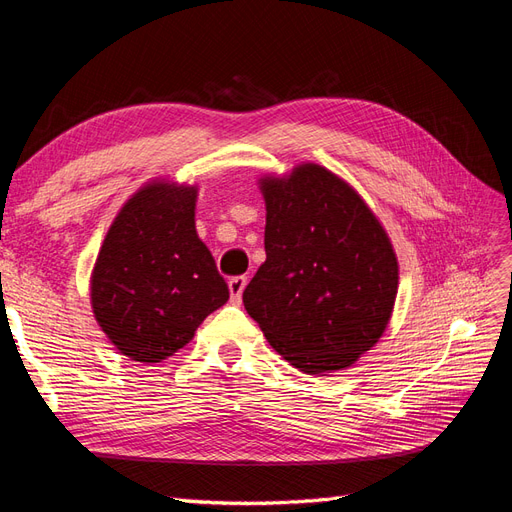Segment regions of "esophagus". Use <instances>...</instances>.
Wrapping results in <instances>:
<instances>
[{"instance_id": "34e87169", "label": "esophagus", "mask_w": 512, "mask_h": 512, "mask_svg": "<svg viewBox=\"0 0 512 512\" xmlns=\"http://www.w3.org/2000/svg\"><path fill=\"white\" fill-rule=\"evenodd\" d=\"M245 286H247V277H245V275L230 277V280H228V288H230V299H232V303H241Z\"/></svg>"}]
</instances>
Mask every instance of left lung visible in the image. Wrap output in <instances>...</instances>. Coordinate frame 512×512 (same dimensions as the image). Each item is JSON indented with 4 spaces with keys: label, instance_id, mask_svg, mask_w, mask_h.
I'll return each instance as SVG.
<instances>
[{
    "label": "left lung",
    "instance_id": "8db88e82",
    "mask_svg": "<svg viewBox=\"0 0 512 512\" xmlns=\"http://www.w3.org/2000/svg\"><path fill=\"white\" fill-rule=\"evenodd\" d=\"M265 252L243 305L267 342L305 374L348 369L384 335L399 288L389 232L352 185L301 162L262 175Z\"/></svg>",
    "mask_w": 512,
    "mask_h": 512
}]
</instances>
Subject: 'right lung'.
Segmentation results:
<instances>
[{
	"mask_svg": "<svg viewBox=\"0 0 512 512\" xmlns=\"http://www.w3.org/2000/svg\"><path fill=\"white\" fill-rule=\"evenodd\" d=\"M196 183L156 177L117 211L89 277L98 327L123 356L162 363L228 301L196 232Z\"/></svg>",
	"mask_w": 512,
	"mask_h": 512,
	"instance_id": "obj_1",
	"label": "right lung"
}]
</instances>
